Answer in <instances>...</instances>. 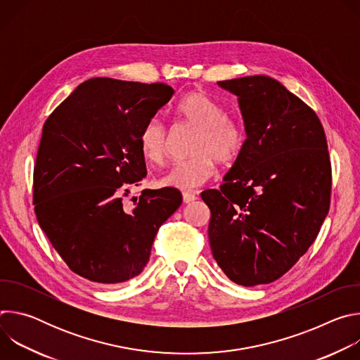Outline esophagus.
I'll return each mask as SVG.
<instances>
[{
	"label": "esophagus",
	"instance_id": "1",
	"mask_svg": "<svg viewBox=\"0 0 360 360\" xmlns=\"http://www.w3.org/2000/svg\"><path fill=\"white\" fill-rule=\"evenodd\" d=\"M182 199H184V203H191L196 199V195L192 193V192H184L182 193Z\"/></svg>",
	"mask_w": 360,
	"mask_h": 360
}]
</instances>
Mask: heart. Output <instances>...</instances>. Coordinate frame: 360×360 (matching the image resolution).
Segmentation results:
<instances>
[{"label":"heart","instance_id":"1","mask_svg":"<svg viewBox=\"0 0 360 360\" xmlns=\"http://www.w3.org/2000/svg\"><path fill=\"white\" fill-rule=\"evenodd\" d=\"M179 120L198 129L192 141L193 157L176 162L161 179L165 186L192 191L210 181L217 164L233 165L242 155L246 134L238 120L226 117L224 107L202 92H189L175 107ZM139 148L143 158L162 165L168 157L169 138L165 125L157 117L148 120L139 132Z\"/></svg>","mask_w":360,"mask_h":360}]
</instances>
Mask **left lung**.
Returning a JSON list of instances; mask_svg holds the SVG:
<instances>
[{
    "instance_id": "obj_1",
    "label": "left lung",
    "mask_w": 360,
    "mask_h": 360,
    "mask_svg": "<svg viewBox=\"0 0 360 360\" xmlns=\"http://www.w3.org/2000/svg\"><path fill=\"white\" fill-rule=\"evenodd\" d=\"M218 84L238 96L248 138L221 188L200 193L212 255L238 285L271 283L311 248L329 212L326 135L316 112L274 78Z\"/></svg>"
}]
</instances>
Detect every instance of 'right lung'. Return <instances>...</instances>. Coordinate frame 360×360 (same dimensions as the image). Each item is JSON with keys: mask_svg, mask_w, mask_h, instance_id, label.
Wrapping results in <instances>:
<instances>
[{"mask_svg": "<svg viewBox=\"0 0 360 360\" xmlns=\"http://www.w3.org/2000/svg\"><path fill=\"white\" fill-rule=\"evenodd\" d=\"M174 95L164 82L114 78L82 82L42 127L32 202L41 229L77 275L122 283L142 272L161 225L181 207L175 188L143 189V124Z\"/></svg>", "mask_w": 360, "mask_h": 360, "instance_id": "1", "label": "right lung"}]
</instances>
